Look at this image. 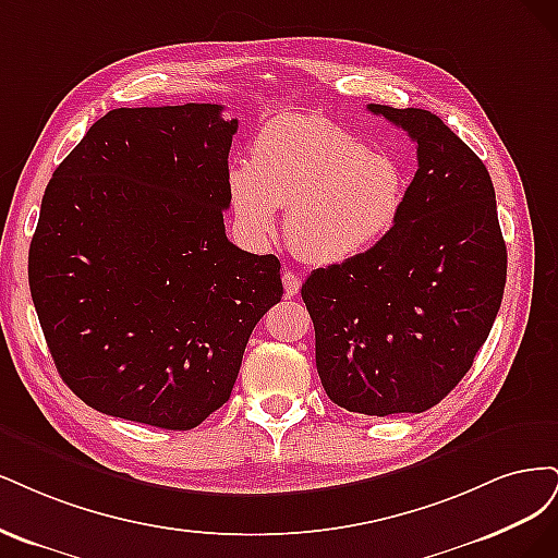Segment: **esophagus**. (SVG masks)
Masks as SVG:
<instances>
[{
  "mask_svg": "<svg viewBox=\"0 0 558 558\" xmlns=\"http://www.w3.org/2000/svg\"><path fill=\"white\" fill-rule=\"evenodd\" d=\"M282 287H284V296L292 299L301 290V278L294 271H290V268H284V271H282Z\"/></svg>",
  "mask_w": 558,
  "mask_h": 558,
  "instance_id": "1",
  "label": "esophagus"
}]
</instances>
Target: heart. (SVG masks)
<instances>
[{"label":"heart","instance_id":"b5f03b06","mask_svg":"<svg viewBox=\"0 0 558 558\" xmlns=\"http://www.w3.org/2000/svg\"><path fill=\"white\" fill-rule=\"evenodd\" d=\"M233 210L250 239L271 241L278 206L294 253L317 266L364 255L399 222L408 178L391 153L317 116H278L229 171Z\"/></svg>","mask_w":558,"mask_h":558}]
</instances>
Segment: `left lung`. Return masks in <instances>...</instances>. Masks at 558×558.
Here are the masks:
<instances>
[{
	"mask_svg": "<svg viewBox=\"0 0 558 558\" xmlns=\"http://www.w3.org/2000/svg\"><path fill=\"white\" fill-rule=\"evenodd\" d=\"M417 143L399 222L301 287L327 397L359 415L424 412L473 366L508 276L487 167L424 109L368 104Z\"/></svg>",
	"mask_w": 558,
	"mask_h": 558,
	"instance_id": "8db88e82",
	"label": "left lung"
}]
</instances>
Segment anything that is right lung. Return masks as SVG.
I'll return each instance as SVG.
<instances>
[{"instance_id": "add662e5", "label": "right lung", "mask_w": 558, "mask_h": 558, "mask_svg": "<svg viewBox=\"0 0 558 558\" xmlns=\"http://www.w3.org/2000/svg\"><path fill=\"white\" fill-rule=\"evenodd\" d=\"M236 130L220 104L113 109L50 178L29 292L60 377L104 415L199 426L282 299L278 257L225 233Z\"/></svg>"}]
</instances>
